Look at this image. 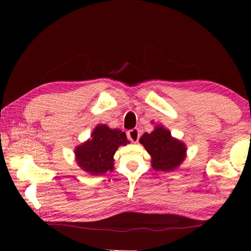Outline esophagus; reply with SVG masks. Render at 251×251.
Returning a JSON list of instances; mask_svg holds the SVG:
<instances>
[{"label": "esophagus", "mask_w": 251, "mask_h": 251, "mask_svg": "<svg viewBox=\"0 0 251 251\" xmlns=\"http://www.w3.org/2000/svg\"><path fill=\"white\" fill-rule=\"evenodd\" d=\"M127 136H128V138L130 139L131 142L137 143L141 134H139V129L138 128H133V129H130V130L127 131Z\"/></svg>", "instance_id": "1"}]
</instances>
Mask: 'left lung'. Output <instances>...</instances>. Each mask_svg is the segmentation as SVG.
<instances>
[{
    "instance_id": "left-lung-1",
    "label": "left lung",
    "mask_w": 251,
    "mask_h": 251,
    "mask_svg": "<svg viewBox=\"0 0 251 251\" xmlns=\"http://www.w3.org/2000/svg\"><path fill=\"white\" fill-rule=\"evenodd\" d=\"M139 142L151 156V166L155 171H174L185 159V144L173 138L163 126H157L151 134L145 133Z\"/></svg>"
}]
</instances>
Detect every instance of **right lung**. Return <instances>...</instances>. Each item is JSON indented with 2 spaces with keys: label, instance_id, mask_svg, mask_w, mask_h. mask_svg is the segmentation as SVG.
<instances>
[{
  "label": "right lung",
  "instance_id": "1",
  "mask_svg": "<svg viewBox=\"0 0 251 251\" xmlns=\"http://www.w3.org/2000/svg\"><path fill=\"white\" fill-rule=\"evenodd\" d=\"M127 143L125 131L99 125L93 130L91 139L76 147V161L83 171L92 175H101L112 171L114 154L118 147Z\"/></svg>",
  "mask_w": 251,
  "mask_h": 251
}]
</instances>
